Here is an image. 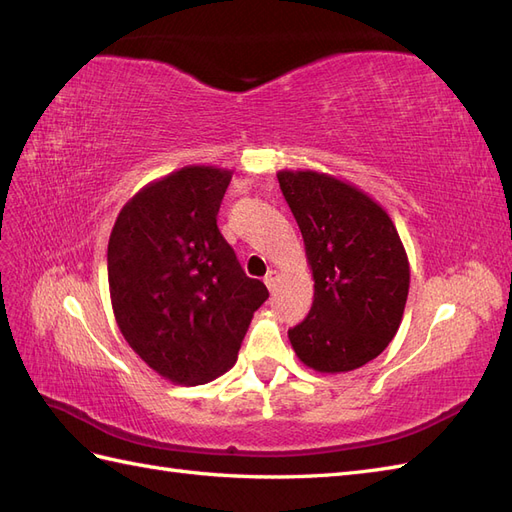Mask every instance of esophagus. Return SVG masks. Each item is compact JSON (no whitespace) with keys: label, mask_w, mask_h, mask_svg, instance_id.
I'll list each match as a JSON object with an SVG mask.
<instances>
[{"label":"esophagus","mask_w":512,"mask_h":512,"mask_svg":"<svg viewBox=\"0 0 512 512\" xmlns=\"http://www.w3.org/2000/svg\"><path fill=\"white\" fill-rule=\"evenodd\" d=\"M277 280H280V273H277V271H269V273L265 275V284H267V288H269V290H273V288H275Z\"/></svg>","instance_id":"obj_1"}]
</instances>
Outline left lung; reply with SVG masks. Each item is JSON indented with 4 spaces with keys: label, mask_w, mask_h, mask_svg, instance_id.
Here are the masks:
<instances>
[{
    "label": "left lung",
    "mask_w": 512,
    "mask_h": 512,
    "mask_svg": "<svg viewBox=\"0 0 512 512\" xmlns=\"http://www.w3.org/2000/svg\"><path fill=\"white\" fill-rule=\"evenodd\" d=\"M314 277L307 318L288 331L299 361L346 374L374 361L395 337L410 288V262L391 215L350 181L318 170H280Z\"/></svg>",
    "instance_id": "8db88e82"
}]
</instances>
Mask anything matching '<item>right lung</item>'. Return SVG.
Returning a JSON list of instances; mask_svg holds the SVG:
<instances>
[{
  "label": "right lung",
  "instance_id": "1",
  "mask_svg": "<svg viewBox=\"0 0 512 512\" xmlns=\"http://www.w3.org/2000/svg\"><path fill=\"white\" fill-rule=\"evenodd\" d=\"M232 170L183 166L138 190L108 239V290L130 348L183 386L237 363L256 309L269 299L218 228Z\"/></svg>",
  "mask_w": 512,
  "mask_h": 512
}]
</instances>
